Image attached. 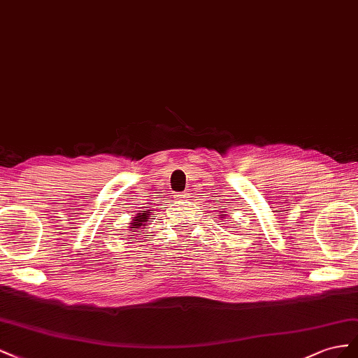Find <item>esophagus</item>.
Segmentation results:
<instances>
[{"label":"esophagus","instance_id":"esophagus-1","mask_svg":"<svg viewBox=\"0 0 358 358\" xmlns=\"http://www.w3.org/2000/svg\"><path fill=\"white\" fill-rule=\"evenodd\" d=\"M180 196V199H186V198H189L187 195H186V193H181V195H178Z\"/></svg>","mask_w":358,"mask_h":358}]
</instances>
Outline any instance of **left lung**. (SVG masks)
Returning <instances> with one entry per match:
<instances>
[{
  "instance_id": "obj_1",
  "label": "left lung",
  "mask_w": 358,
  "mask_h": 358,
  "mask_svg": "<svg viewBox=\"0 0 358 358\" xmlns=\"http://www.w3.org/2000/svg\"><path fill=\"white\" fill-rule=\"evenodd\" d=\"M220 216H224V214H220Z\"/></svg>"
}]
</instances>
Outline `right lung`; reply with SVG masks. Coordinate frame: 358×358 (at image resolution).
<instances>
[{"instance_id":"add662e5","label":"right lung","mask_w":358,"mask_h":358,"mask_svg":"<svg viewBox=\"0 0 358 358\" xmlns=\"http://www.w3.org/2000/svg\"><path fill=\"white\" fill-rule=\"evenodd\" d=\"M148 213H138V216L134 217V222L130 223V228H134V232H136V229H139L141 227H147V222H151L148 220Z\"/></svg>"}]
</instances>
